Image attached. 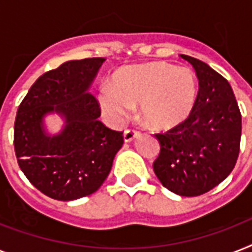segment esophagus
I'll use <instances>...</instances> for the list:
<instances>
[{
	"instance_id": "1",
	"label": "esophagus",
	"mask_w": 252,
	"mask_h": 252,
	"mask_svg": "<svg viewBox=\"0 0 252 252\" xmlns=\"http://www.w3.org/2000/svg\"><path fill=\"white\" fill-rule=\"evenodd\" d=\"M138 133H140V132H138V130H136V129H133V128L126 129V130H124V141H126V142L132 141V140H133V138L136 137Z\"/></svg>"
}]
</instances>
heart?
<instances>
[{
  "label": "heart",
  "mask_w": 252,
  "mask_h": 252,
  "mask_svg": "<svg viewBox=\"0 0 252 252\" xmlns=\"http://www.w3.org/2000/svg\"><path fill=\"white\" fill-rule=\"evenodd\" d=\"M197 78L188 68L166 63L122 69L111 87H102L99 100L111 118L120 119L137 106L146 126L167 130L186 122L197 100Z\"/></svg>",
  "instance_id": "1"
}]
</instances>
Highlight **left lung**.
<instances>
[{"mask_svg":"<svg viewBox=\"0 0 252 252\" xmlns=\"http://www.w3.org/2000/svg\"><path fill=\"white\" fill-rule=\"evenodd\" d=\"M199 80L189 118L156 133L161 150L153 168L163 187L180 196H199L233 171L239 154L242 116L230 84L203 61L187 55Z\"/></svg>","mask_w":252,"mask_h":252,"instance_id":"obj_1","label":"left lung"}]
</instances>
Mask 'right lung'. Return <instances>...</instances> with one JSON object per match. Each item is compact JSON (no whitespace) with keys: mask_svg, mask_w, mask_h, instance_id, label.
Listing matches in <instances>:
<instances>
[{"mask_svg":"<svg viewBox=\"0 0 252 252\" xmlns=\"http://www.w3.org/2000/svg\"><path fill=\"white\" fill-rule=\"evenodd\" d=\"M106 59L64 63L35 81L18 107L14 150L18 165L40 192L61 201L91 195L106 180L123 146V132L100 120L98 100L86 93ZM57 112L65 128L45 135L42 118Z\"/></svg>","mask_w":252,"mask_h":252,"instance_id":"right-lung-1","label":"right lung"}]
</instances>
